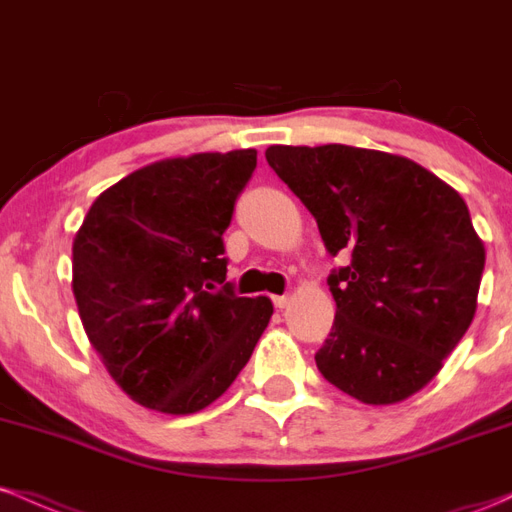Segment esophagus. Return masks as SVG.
Here are the masks:
<instances>
[{"label":"esophagus","mask_w":512,"mask_h":512,"mask_svg":"<svg viewBox=\"0 0 512 512\" xmlns=\"http://www.w3.org/2000/svg\"><path fill=\"white\" fill-rule=\"evenodd\" d=\"M272 301H274V308L284 310V308H286V305H289V301H291V298H289V296H274V298H272Z\"/></svg>","instance_id":"esophagus-1"}]
</instances>
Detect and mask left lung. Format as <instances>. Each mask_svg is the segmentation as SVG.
Here are the masks:
<instances>
[{"label": "left lung", "mask_w": 512, "mask_h": 512, "mask_svg": "<svg viewBox=\"0 0 512 512\" xmlns=\"http://www.w3.org/2000/svg\"><path fill=\"white\" fill-rule=\"evenodd\" d=\"M264 156L315 216L327 252L351 255L327 276L337 315L317 370L363 404L419 392L477 310L486 250L464 199L385 151L269 146Z\"/></svg>", "instance_id": "left-lung-1"}]
</instances>
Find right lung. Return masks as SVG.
<instances>
[{"mask_svg":"<svg viewBox=\"0 0 512 512\" xmlns=\"http://www.w3.org/2000/svg\"><path fill=\"white\" fill-rule=\"evenodd\" d=\"M255 149L166 158L115 182L72 248L88 342L142 407L195 414L231 387L274 308L226 284L223 233Z\"/></svg>","mask_w":512,"mask_h":512,"instance_id":"1","label":"right lung"}]
</instances>
